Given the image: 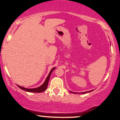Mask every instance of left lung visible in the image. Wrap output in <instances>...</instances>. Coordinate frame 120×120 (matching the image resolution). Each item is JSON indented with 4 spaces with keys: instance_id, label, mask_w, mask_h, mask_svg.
Masks as SVG:
<instances>
[{
    "instance_id": "1",
    "label": "left lung",
    "mask_w": 120,
    "mask_h": 120,
    "mask_svg": "<svg viewBox=\"0 0 120 120\" xmlns=\"http://www.w3.org/2000/svg\"><path fill=\"white\" fill-rule=\"evenodd\" d=\"M92 90H90V91H88V92H82V94H86V93L89 92H91V91H92ZM70 92L73 93V94H78V93H77V92H71V91H70Z\"/></svg>"
}]
</instances>
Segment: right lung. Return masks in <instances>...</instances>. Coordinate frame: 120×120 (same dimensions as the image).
I'll list each match as a JSON object with an SVG mask.
<instances>
[{
	"instance_id": "add662e5",
	"label": "right lung",
	"mask_w": 120,
	"mask_h": 120,
	"mask_svg": "<svg viewBox=\"0 0 120 120\" xmlns=\"http://www.w3.org/2000/svg\"><path fill=\"white\" fill-rule=\"evenodd\" d=\"M54 69H55V67L53 68L52 69L51 71H50V72H49L48 76L47 77V78H46V79L45 82L43 83V84L41 86L38 87V88H32V89H27V88H24V87L20 86H19V85H17V86L20 88V89L25 90V91H26V92H35V93L42 92L45 91V90L46 89L47 87H48V82H49V79H50V75H51L52 72V71L54 70Z\"/></svg>"
}]
</instances>
